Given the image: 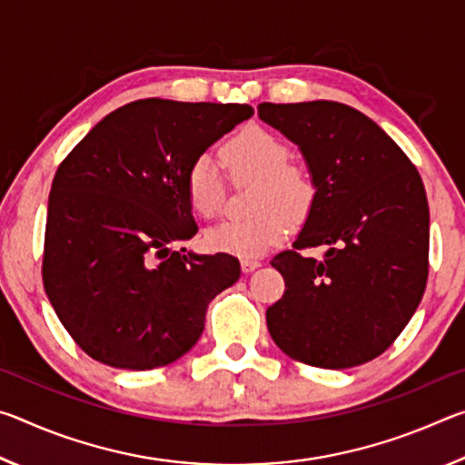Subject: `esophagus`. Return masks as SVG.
Instances as JSON below:
<instances>
[{"instance_id":"1","label":"esophagus","mask_w":465,"mask_h":465,"mask_svg":"<svg viewBox=\"0 0 465 465\" xmlns=\"http://www.w3.org/2000/svg\"><path fill=\"white\" fill-rule=\"evenodd\" d=\"M261 266V261H256V258H243L242 261V271L243 272H252L254 269H258Z\"/></svg>"}]
</instances>
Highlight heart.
<instances>
[{
    "label": "heart",
    "instance_id": "heart-1",
    "mask_svg": "<svg viewBox=\"0 0 465 465\" xmlns=\"http://www.w3.org/2000/svg\"><path fill=\"white\" fill-rule=\"evenodd\" d=\"M223 170L233 184L254 183L246 219H230L207 232L213 250L242 258L262 256L287 232L289 222H302L316 203V180L299 163L289 162L287 143L262 127H248L223 143ZM186 194L203 219L223 211L225 184L209 155H201L186 172Z\"/></svg>",
    "mask_w": 465,
    "mask_h": 465
}]
</instances>
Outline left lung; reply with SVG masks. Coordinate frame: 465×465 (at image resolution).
<instances>
[{
	"label": "left lung",
	"instance_id": "left-lung-1",
	"mask_svg": "<svg viewBox=\"0 0 465 465\" xmlns=\"http://www.w3.org/2000/svg\"><path fill=\"white\" fill-rule=\"evenodd\" d=\"M258 116L299 145L318 188L293 250L271 261L285 293L266 310L269 332L299 363H367L390 349L427 287L422 178L388 133L341 102H262ZM318 245L320 262L302 254Z\"/></svg>",
	"mask_w": 465,
	"mask_h": 465
}]
</instances>
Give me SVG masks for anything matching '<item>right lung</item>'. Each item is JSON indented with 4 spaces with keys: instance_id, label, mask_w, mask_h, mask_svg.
I'll return each mask as SVG.
<instances>
[{
    "instance_id": "1",
    "label": "right lung",
    "mask_w": 465,
    "mask_h": 465,
    "mask_svg": "<svg viewBox=\"0 0 465 465\" xmlns=\"http://www.w3.org/2000/svg\"><path fill=\"white\" fill-rule=\"evenodd\" d=\"M248 104L145 98L104 116L53 178L43 282L84 352L116 369L163 367L193 349L238 258L193 254L191 163L250 119Z\"/></svg>"
}]
</instances>
